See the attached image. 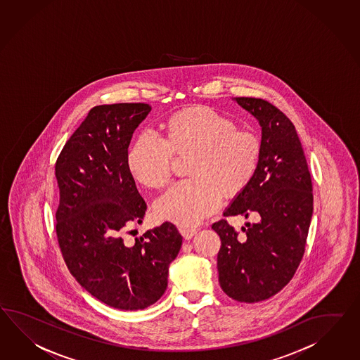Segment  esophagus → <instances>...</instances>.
<instances>
[{
	"mask_svg": "<svg viewBox=\"0 0 360 360\" xmlns=\"http://www.w3.org/2000/svg\"><path fill=\"white\" fill-rule=\"evenodd\" d=\"M179 233L182 234V237L184 239H191L193 236H196V233H198V229L196 228H179Z\"/></svg>",
	"mask_w": 360,
	"mask_h": 360,
	"instance_id": "obj_1",
	"label": "esophagus"
}]
</instances>
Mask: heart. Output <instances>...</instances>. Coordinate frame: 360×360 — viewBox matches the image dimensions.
Instances as JSON below:
<instances>
[{
	"mask_svg": "<svg viewBox=\"0 0 360 360\" xmlns=\"http://www.w3.org/2000/svg\"><path fill=\"white\" fill-rule=\"evenodd\" d=\"M161 130V139L139 135L126 156L134 181L160 190L170 182L173 156L188 155L186 174L191 178L158 199L155 211L160 219L195 226L219 208L224 196L237 198L254 181L262 141L254 132L238 130L226 115L210 106H187L169 115Z\"/></svg>",
	"mask_w": 360,
	"mask_h": 360,
	"instance_id": "1",
	"label": "heart"
}]
</instances>
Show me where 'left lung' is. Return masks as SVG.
<instances>
[{"label":"left lung","mask_w":360,"mask_h":360,"mask_svg":"<svg viewBox=\"0 0 360 360\" xmlns=\"http://www.w3.org/2000/svg\"><path fill=\"white\" fill-rule=\"evenodd\" d=\"M262 126V158L254 181L224 213L254 216L243 239L225 219L212 225L221 239L219 285L230 298L256 303L283 289L306 250L314 211L307 160L292 122L257 97H236Z\"/></svg>","instance_id":"left-lung-1"}]
</instances>
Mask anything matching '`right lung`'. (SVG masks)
<instances>
[{
  "label": "right lung",
  "mask_w": 360,
  "mask_h": 360,
  "mask_svg": "<svg viewBox=\"0 0 360 360\" xmlns=\"http://www.w3.org/2000/svg\"><path fill=\"white\" fill-rule=\"evenodd\" d=\"M149 112L144 103L94 106L54 167L62 257L91 295L123 311L144 309L162 297L169 264L182 245L172 222L148 230L132 245L123 242L124 229L141 224L147 211L126 156L132 134Z\"/></svg>",
  "instance_id": "right-lung-1"
}]
</instances>
